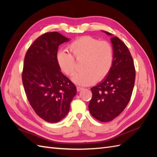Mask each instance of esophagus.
<instances>
[{
  "mask_svg": "<svg viewBox=\"0 0 157 157\" xmlns=\"http://www.w3.org/2000/svg\"><path fill=\"white\" fill-rule=\"evenodd\" d=\"M83 89H84V88H83L82 87H79V86H78V87H77V91H78V92H79V91L82 90Z\"/></svg>",
  "mask_w": 157,
  "mask_h": 157,
  "instance_id": "obj_1",
  "label": "esophagus"
}]
</instances>
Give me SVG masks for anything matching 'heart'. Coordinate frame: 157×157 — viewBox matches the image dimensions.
I'll return each instance as SVG.
<instances>
[{"label": "heart", "mask_w": 157, "mask_h": 157, "mask_svg": "<svg viewBox=\"0 0 157 157\" xmlns=\"http://www.w3.org/2000/svg\"><path fill=\"white\" fill-rule=\"evenodd\" d=\"M69 48L71 54L63 50L59 51L56 54V61L61 71L71 77L77 70L75 59H84V70L73 78L75 84L89 86L96 80L102 81L109 75L114 59L113 49L109 42L84 36L73 41Z\"/></svg>", "instance_id": "obj_1"}]
</instances>
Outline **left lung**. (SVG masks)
Wrapping results in <instances>:
<instances>
[{
    "label": "left lung",
    "instance_id": "left-lung-1",
    "mask_svg": "<svg viewBox=\"0 0 157 157\" xmlns=\"http://www.w3.org/2000/svg\"><path fill=\"white\" fill-rule=\"evenodd\" d=\"M111 40L114 55L112 68L104 80L91 88L88 106L91 115L101 122L111 121L123 112L131 98L136 78L134 60L128 46L117 36Z\"/></svg>",
    "mask_w": 157,
    "mask_h": 157
}]
</instances>
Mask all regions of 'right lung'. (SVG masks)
I'll use <instances>...</instances> for the list:
<instances>
[{
	"instance_id": "right-lung-1",
	"label": "right lung",
	"mask_w": 157,
	"mask_h": 157,
	"mask_svg": "<svg viewBox=\"0 0 157 157\" xmlns=\"http://www.w3.org/2000/svg\"><path fill=\"white\" fill-rule=\"evenodd\" d=\"M69 39L57 32H46L26 52L22 82L28 101L40 117L49 123L67 115L76 87L60 71L56 61L59 46Z\"/></svg>"
}]
</instances>
